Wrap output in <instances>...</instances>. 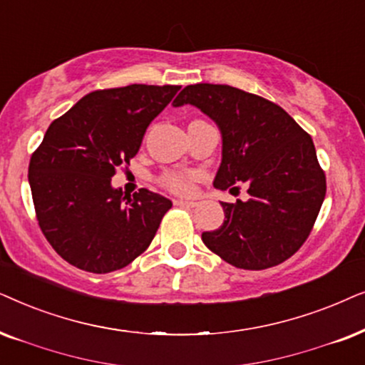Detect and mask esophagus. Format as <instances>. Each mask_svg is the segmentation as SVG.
Instances as JSON below:
<instances>
[{"mask_svg":"<svg viewBox=\"0 0 365 365\" xmlns=\"http://www.w3.org/2000/svg\"><path fill=\"white\" fill-rule=\"evenodd\" d=\"M175 205L178 207H187V208H193L198 205V202L195 200H183V198H178V200H175Z\"/></svg>","mask_w":365,"mask_h":365,"instance_id":"34e87169","label":"esophagus"}]
</instances>
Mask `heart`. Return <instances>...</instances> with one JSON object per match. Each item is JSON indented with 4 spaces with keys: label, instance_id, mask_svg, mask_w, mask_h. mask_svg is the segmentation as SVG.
Masks as SVG:
<instances>
[{
    "label": "heart",
    "instance_id": "heart-1",
    "mask_svg": "<svg viewBox=\"0 0 365 365\" xmlns=\"http://www.w3.org/2000/svg\"><path fill=\"white\" fill-rule=\"evenodd\" d=\"M193 175L188 172H168L162 177V183L172 192L187 193L192 188Z\"/></svg>",
    "mask_w": 365,
    "mask_h": 365
}]
</instances>
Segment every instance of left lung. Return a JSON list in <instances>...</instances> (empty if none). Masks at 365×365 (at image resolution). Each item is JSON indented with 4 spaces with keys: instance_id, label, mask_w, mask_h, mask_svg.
Returning a JSON list of instances; mask_svg holds the SVG:
<instances>
[{
    "instance_id": "8db88e82",
    "label": "left lung",
    "mask_w": 365,
    "mask_h": 365,
    "mask_svg": "<svg viewBox=\"0 0 365 365\" xmlns=\"http://www.w3.org/2000/svg\"><path fill=\"white\" fill-rule=\"evenodd\" d=\"M193 105L222 133L213 187L245 183L250 198L222 202L225 220L202 240L237 269L264 270L290 259L312 230L325 198V173L312 138L284 108L228 85L197 83L173 106Z\"/></svg>"
}]
</instances>
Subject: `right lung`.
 Masks as SVG:
<instances>
[{"label":"right lung","mask_w":365,"mask_h":365,"mask_svg":"<svg viewBox=\"0 0 365 365\" xmlns=\"http://www.w3.org/2000/svg\"><path fill=\"white\" fill-rule=\"evenodd\" d=\"M180 86L128 85L83 96L48 126L28 180L40 228L76 269L108 274L152 244L172 202L140 188L133 197L111 177L138 153L143 135Z\"/></svg>","instance_id":"1"}]
</instances>
